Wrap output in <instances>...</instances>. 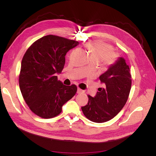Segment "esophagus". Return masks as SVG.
<instances>
[{"mask_svg":"<svg viewBox=\"0 0 156 156\" xmlns=\"http://www.w3.org/2000/svg\"><path fill=\"white\" fill-rule=\"evenodd\" d=\"M77 94H81V93H83L84 92V91L83 90H81V88H77Z\"/></svg>","mask_w":156,"mask_h":156,"instance_id":"obj_1","label":"esophagus"}]
</instances>
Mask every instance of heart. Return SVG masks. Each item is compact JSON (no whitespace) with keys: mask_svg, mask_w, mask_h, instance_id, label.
I'll return each mask as SVG.
<instances>
[{"mask_svg":"<svg viewBox=\"0 0 156 156\" xmlns=\"http://www.w3.org/2000/svg\"><path fill=\"white\" fill-rule=\"evenodd\" d=\"M87 48L91 54L94 62H101L107 66L115 64L117 59V54L113 51L112 46L102 41H93L87 44ZM90 67L86 68L88 70Z\"/></svg>","mask_w":156,"mask_h":156,"instance_id":"obj_1","label":"heart"}]
</instances>
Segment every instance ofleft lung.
<instances>
[{"label":"left lung","mask_w":156,"mask_h":156,"mask_svg":"<svg viewBox=\"0 0 156 156\" xmlns=\"http://www.w3.org/2000/svg\"><path fill=\"white\" fill-rule=\"evenodd\" d=\"M99 78L103 87L98 88L95 97L88 95L87 105L81 109L88 120L103 123L113 119L124 107L129 95L131 75L125 59L120 57Z\"/></svg>","instance_id":"left-lung-1"}]
</instances>
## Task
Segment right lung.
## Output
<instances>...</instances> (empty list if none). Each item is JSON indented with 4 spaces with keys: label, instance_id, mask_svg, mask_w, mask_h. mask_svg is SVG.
<instances>
[{
    "label": "right lung",
    "instance_id": "right-lung-1",
    "mask_svg": "<svg viewBox=\"0 0 156 156\" xmlns=\"http://www.w3.org/2000/svg\"><path fill=\"white\" fill-rule=\"evenodd\" d=\"M79 42L63 37L48 35L34 41L21 62L19 84L22 96L35 115L51 119L62 112L64 103L76 94L75 84L66 86L56 73L62 72L65 56Z\"/></svg>",
    "mask_w": 156,
    "mask_h": 156
}]
</instances>
